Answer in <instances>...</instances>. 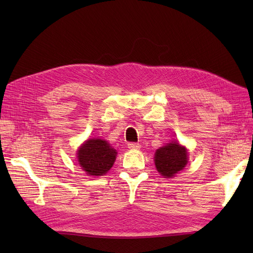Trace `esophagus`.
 <instances>
[{
  "instance_id": "34e87169",
  "label": "esophagus",
  "mask_w": 253,
  "mask_h": 253,
  "mask_svg": "<svg viewBox=\"0 0 253 253\" xmlns=\"http://www.w3.org/2000/svg\"><path fill=\"white\" fill-rule=\"evenodd\" d=\"M127 148L131 149V150H137V149L140 148V144L137 143V142H128Z\"/></svg>"
}]
</instances>
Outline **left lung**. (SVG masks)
I'll return each instance as SVG.
<instances>
[{
    "label": "left lung",
    "instance_id": "left-lung-1",
    "mask_svg": "<svg viewBox=\"0 0 253 253\" xmlns=\"http://www.w3.org/2000/svg\"><path fill=\"white\" fill-rule=\"evenodd\" d=\"M188 163V152L177 142L159 148L155 153L157 171L166 177H171L181 171Z\"/></svg>",
    "mask_w": 253,
    "mask_h": 253
}]
</instances>
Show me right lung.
<instances>
[{
  "label": "right lung",
  "mask_w": 253,
  "mask_h": 253,
  "mask_svg": "<svg viewBox=\"0 0 253 253\" xmlns=\"http://www.w3.org/2000/svg\"><path fill=\"white\" fill-rule=\"evenodd\" d=\"M116 154V150L105 140L88 139L78 151V160L87 174L99 176L111 169Z\"/></svg>",
  "instance_id": "right-lung-1"
}]
</instances>
